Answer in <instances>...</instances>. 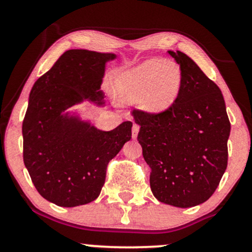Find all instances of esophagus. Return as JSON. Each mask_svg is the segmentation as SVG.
Wrapping results in <instances>:
<instances>
[{
	"label": "esophagus",
	"mask_w": 252,
	"mask_h": 252,
	"mask_svg": "<svg viewBox=\"0 0 252 252\" xmlns=\"http://www.w3.org/2000/svg\"><path fill=\"white\" fill-rule=\"evenodd\" d=\"M138 131H140V126H137V124H134V126H132V138L137 137Z\"/></svg>",
	"instance_id": "34e87169"
}]
</instances>
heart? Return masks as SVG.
I'll use <instances>...</instances> for the list:
<instances>
[{
	"instance_id": "1",
	"label": "heart",
	"mask_w": 252,
	"mask_h": 252,
	"mask_svg": "<svg viewBox=\"0 0 252 252\" xmlns=\"http://www.w3.org/2000/svg\"><path fill=\"white\" fill-rule=\"evenodd\" d=\"M184 84L180 66L153 58L122 72L115 79V94L123 103H137L149 114H162L179 99Z\"/></svg>"
}]
</instances>
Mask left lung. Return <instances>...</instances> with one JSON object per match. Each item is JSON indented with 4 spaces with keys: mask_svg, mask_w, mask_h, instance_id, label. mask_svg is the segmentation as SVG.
<instances>
[{
    "mask_svg": "<svg viewBox=\"0 0 252 252\" xmlns=\"http://www.w3.org/2000/svg\"><path fill=\"white\" fill-rule=\"evenodd\" d=\"M180 65L179 99L162 114L134 110L137 140L149 164L150 189L158 201L193 207L215 193L227 167L231 124L220 89L189 56L168 51Z\"/></svg>",
    "mask_w": 252,
    "mask_h": 252,
    "instance_id": "left-lung-1",
    "label": "left lung"
}]
</instances>
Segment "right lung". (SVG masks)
Segmentation results:
<instances>
[{
    "label": "right lung",
    "instance_id": "1",
    "mask_svg": "<svg viewBox=\"0 0 252 252\" xmlns=\"http://www.w3.org/2000/svg\"><path fill=\"white\" fill-rule=\"evenodd\" d=\"M114 59V53L66 51L31 90L22 123L24 162L40 195L58 206L97 199L108 163L131 138L129 121L103 131L68 111L85 100L104 105L100 85Z\"/></svg>",
    "mask_w": 252,
    "mask_h": 252
}]
</instances>
